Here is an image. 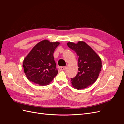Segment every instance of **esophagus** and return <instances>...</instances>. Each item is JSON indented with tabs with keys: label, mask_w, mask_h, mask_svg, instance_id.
Instances as JSON below:
<instances>
[{
	"label": "esophagus",
	"mask_w": 124,
	"mask_h": 124,
	"mask_svg": "<svg viewBox=\"0 0 124 124\" xmlns=\"http://www.w3.org/2000/svg\"><path fill=\"white\" fill-rule=\"evenodd\" d=\"M59 69L61 70H64L66 69V67H59Z\"/></svg>",
	"instance_id": "1"
}]
</instances>
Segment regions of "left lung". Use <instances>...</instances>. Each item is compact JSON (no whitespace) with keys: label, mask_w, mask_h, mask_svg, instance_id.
Instances as JSON below:
<instances>
[{"label":"left lung","mask_w":124,"mask_h":124,"mask_svg":"<svg viewBox=\"0 0 124 124\" xmlns=\"http://www.w3.org/2000/svg\"><path fill=\"white\" fill-rule=\"evenodd\" d=\"M67 46L73 50L78 57V72L71 78L73 87L77 89L87 87L94 83L102 67L101 59L96 52L83 41L76 44L69 42Z\"/></svg>","instance_id":"1"}]
</instances>
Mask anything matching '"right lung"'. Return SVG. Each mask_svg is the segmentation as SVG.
Here are the masks:
<instances>
[{
	"label": "right lung",
	"mask_w": 124,
	"mask_h": 124,
	"mask_svg": "<svg viewBox=\"0 0 124 124\" xmlns=\"http://www.w3.org/2000/svg\"><path fill=\"white\" fill-rule=\"evenodd\" d=\"M59 42L47 40L37 43L24 58L23 67L28 79L39 86L47 85L57 76L53 53Z\"/></svg>",
	"instance_id": "right-lung-1"
}]
</instances>
